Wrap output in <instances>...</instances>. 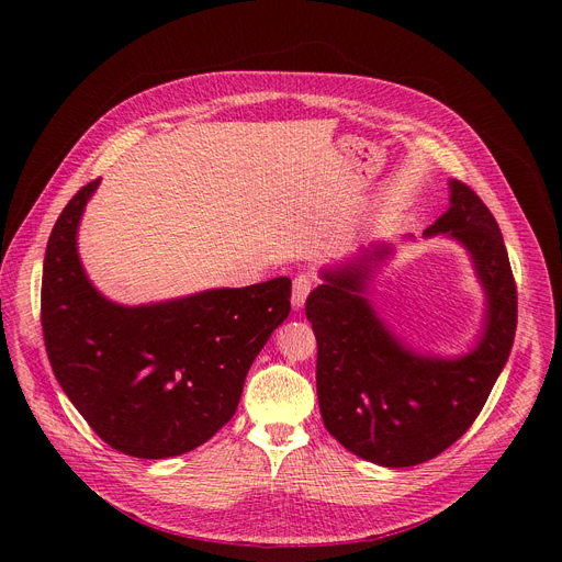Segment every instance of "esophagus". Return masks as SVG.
Masks as SVG:
<instances>
[{
  "label": "esophagus",
  "instance_id": "34e87169",
  "mask_svg": "<svg viewBox=\"0 0 562 562\" xmlns=\"http://www.w3.org/2000/svg\"><path fill=\"white\" fill-rule=\"evenodd\" d=\"M312 291V278L310 276H299L293 280V293H291V305L293 310H303L305 301Z\"/></svg>",
  "mask_w": 562,
  "mask_h": 562
}]
</instances>
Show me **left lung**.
Listing matches in <instances>:
<instances>
[{
    "mask_svg": "<svg viewBox=\"0 0 562 562\" xmlns=\"http://www.w3.org/2000/svg\"><path fill=\"white\" fill-rule=\"evenodd\" d=\"M449 210L426 239L458 241L485 293L476 344L460 356L407 346L371 303L375 271L394 244H373L321 269L305 312L316 335L323 424L344 449L380 467H415L460 439L504 371L517 330V289L504 236L483 200L449 180Z\"/></svg>",
    "mask_w": 562,
    "mask_h": 562,
    "instance_id": "left-lung-1",
    "label": "left lung"
}]
</instances>
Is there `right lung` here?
<instances>
[{"mask_svg": "<svg viewBox=\"0 0 562 562\" xmlns=\"http://www.w3.org/2000/svg\"><path fill=\"white\" fill-rule=\"evenodd\" d=\"M98 187L77 191L49 234L41 296L47 358L111 449L143 460L182 456L234 417L255 358L289 316L291 280L113 303L86 276L77 250Z\"/></svg>", "mask_w": 562, "mask_h": 562, "instance_id": "right-lung-1", "label": "right lung"}]
</instances>
